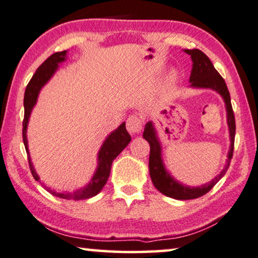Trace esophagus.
<instances>
[{"label":"esophagus","mask_w":258,"mask_h":258,"mask_svg":"<svg viewBox=\"0 0 258 258\" xmlns=\"http://www.w3.org/2000/svg\"><path fill=\"white\" fill-rule=\"evenodd\" d=\"M126 130L133 135L141 133L142 130V120L141 117H138L137 115H132L126 120Z\"/></svg>","instance_id":"esophagus-1"}]
</instances>
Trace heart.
<instances>
[{"label": "heart", "mask_w": 258, "mask_h": 258, "mask_svg": "<svg viewBox=\"0 0 258 258\" xmlns=\"http://www.w3.org/2000/svg\"><path fill=\"white\" fill-rule=\"evenodd\" d=\"M175 79V73L174 72H171L170 74H169V80L170 81H173Z\"/></svg>", "instance_id": "obj_1"}]
</instances>
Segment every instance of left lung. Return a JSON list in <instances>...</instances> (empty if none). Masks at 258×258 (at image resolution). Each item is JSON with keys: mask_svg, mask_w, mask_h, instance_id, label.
I'll return each instance as SVG.
<instances>
[{"mask_svg": "<svg viewBox=\"0 0 258 258\" xmlns=\"http://www.w3.org/2000/svg\"><path fill=\"white\" fill-rule=\"evenodd\" d=\"M187 54L191 55L193 67L191 71V77H189V83L194 88H211L214 89L222 96L226 103L227 109V123L229 128V137H230V147L228 151V159H227L225 169L221 171V173L213 179L207 185H203L201 187H189L184 186L180 182L171 177V174L167 172L165 166L163 164L162 159V147L160 142L157 137L156 130L154 128L152 122H148L145 124L143 137L150 144V156H149V171H150L151 180L154 182L155 187L158 189L164 196L173 198L177 200H189L197 199L214 187V185L226 174L228 170L231 157L234 152V140H235V116L233 107L230 102L229 91L227 88V85L223 80V78L220 76L218 71L214 69L210 58L204 53L203 51L193 48V50H185Z\"/></svg>", "mask_w": 258, "mask_h": 258, "instance_id": "left-lung-1", "label": "left lung"}]
</instances>
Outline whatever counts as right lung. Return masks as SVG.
I'll return each instance as SVG.
<instances>
[{
    "label": "right lung",
    "instance_id": "right-lung-1",
    "mask_svg": "<svg viewBox=\"0 0 258 258\" xmlns=\"http://www.w3.org/2000/svg\"><path fill=\"white\" fill-rule=\"evenodd\" d=\"M67 51L61 52H55L52 55H50L45 61L37 69L36 73L33 74L31 80L29 81L24 93V120H23V142L25 150L28 154L29 159V166L31 170V173L33 178L36 180L39 181L38 174L36 173L33 165L31 163V158L29 155V148H28V138H27V128H28V122L30 118V114H31L32 108L35 107L37 102V98L40 89L44 85H45L48 80L51 79V77L53 76L55 71L58 69V64H60L66 59ZM132 137H130L129 133L125 129V123L123 122L122 124L118 126L116 130H114L109 136L106 138V141L103 142L101 149H100L99 155H98V167L93 178L91 179V182L88 185H86L85 187L78 189V191L73 193H58L55 191H52L50 188H46L51 194H53L55 197L62 198V199L67 200H83V199H89V198L94 197L98 194L103 186L106 185V182L109 178L110 169L113 160L120 155V152L124 149L126 145L130 143Z\"/></svg>",
    "mask_w": 258,
    "mask_h": 258
}]
</instances>
